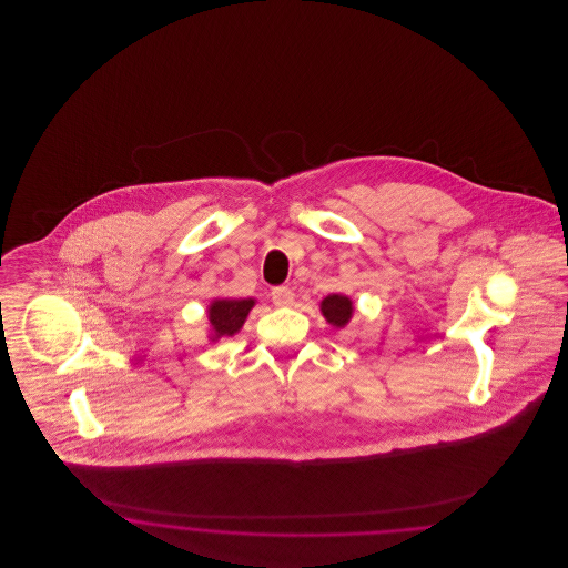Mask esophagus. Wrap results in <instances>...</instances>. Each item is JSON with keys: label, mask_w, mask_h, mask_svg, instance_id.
Listing matches in <instances>:
<instances>
[{"label": "esophagus", "mask_w": 568, "mask_h": 568, "mask_svg": "<svg viewBox=\"0 0 568 568\" xmlns=\"http://www.w3.org/2000/svg\"><path fill=\"white\" fill-rule=\"evenodd\" d=\"M271 296L272 302H274L276 306H290V304H294V292H292L290 287H274Z\"/></svg>", "instance_id": "1"}]
</instances>
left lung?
<instances>
[{"mask_svg": "<svg viewBox=\"0 0 568 568\" xmlns=\"http://www.w3.org/2000/svg\"><path fill=\"white\" fill-rule=\"evenodd\" d=\"M320 311L327 324L336 329H343L352 322L355 306H353L352 297L345 296V294H329L320 302Z\"/></svg>", "mask_w": 568, "mask_h": 568, "instance_id": "obj_1", "label": "left lung"}]
</instances>
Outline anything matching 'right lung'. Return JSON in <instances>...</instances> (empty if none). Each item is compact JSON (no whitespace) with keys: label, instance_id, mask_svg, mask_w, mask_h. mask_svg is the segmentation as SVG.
I'll list each match as a JSON object with an SVG mask.
<instances>
[{"label":"right lung","instance_id":"1","mask_svg":"<svg viewBox=\"0 0 568 568\" xmlns=\"http://www.w3.org/2000/svg\"><path fill=\"white\" fill-rule=\"evenodd\" d=\"M255 297H213L206 306L209 320V334L211 343H219L221 338H232L243 329L244 322L255 306Z\"/></svg>","mask_w":568,"mask_h":568}]
</instances>
